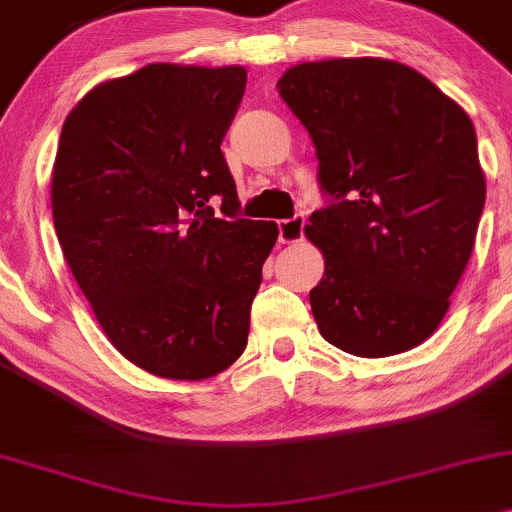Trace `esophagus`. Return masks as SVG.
<instances>
[{"mask_svg":"<svg viewBox=\"0 0 512 512\" xmlns=\"http://www.w3.org/2000/svg\"><path fill=\"white\" fill-rule=\"evenodd\" d=\"M302 236H305V217H302V214L278 222L280 244H298V241H302Z\"/></svg>","mask_w":512,"mask_h":512,"instance_id":"34e87169","label":"esophagus"}]
</instances>
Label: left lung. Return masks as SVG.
Masks as SVG:
<instances>
[{"mask_svg": "<svg viewBox=\"0 0 512 512\" xmlns=\"http://www.w3.org/2000/svg\"><path fill=\"white\" fill-rule=\"evenodd\" d=\"M278 92L329 195L305 227L324 256L310 290L320 334L364 359L415 349L447 315L486 202L469 114L386 58L300 63Z\"/></svg>", "mask_w": 512, "mask_h": 512, "instance_id": "obj_1", "label": "left lung"}]
</instances>
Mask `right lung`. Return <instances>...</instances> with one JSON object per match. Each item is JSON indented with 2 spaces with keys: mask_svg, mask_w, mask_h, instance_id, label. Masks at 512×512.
Segmentation results:
<instances>
[{
  "mask_svg": "<svg viewBox=\"0 0 512 512\" xmlns=\"http://www.w3.org/2000/svg\"><path fill=\"white\" fill-rule=\"evenodd\" d=\"M244 87L241 65L151 63L87 92L60 131V249L109 342L153 376L212 378L249 342L278 227L239 217L219 148Z\"/></svg>",
  "mask_w": 512,
  "mask_h": 512,
  "instance_id": "right-lung-1",
  "label": "right lung"
}]
</instances>
